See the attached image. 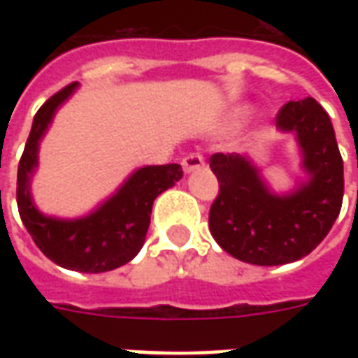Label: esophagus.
I'll use <instances>...</instances> for the list:
<instances>
[{"instance_id": "esophagus-1", "label": "esophagus", "mask_w": 358, "mask_h": 358, "mask_svg": "<svg viewBox=\"0 0 358 358\" xmlns=\"http://www.w3.org/2000/svg\"><path fill=\"white\" fill-rule=\"evenodd\" d=\"M182 166H184V171L186 172H194L197 169H201L205 166V159L199 151H192V153H187L184 159H182Z\"/></svg>"}]
</instances>
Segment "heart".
Segmentation results:
<instances>
[{
	"mask_svg": "<svg viewBox=\"0 0 358 358\" xmlns=\"http://www.w3.org/2000/svg\"><path fill=\"white\" fill-rule=\"evenodd\" d=\"M240 115H245V110H240Z\"/></svg>",
	"mask_w": 358,
	"mask_h": 358,
	"instance_id": "heart-1",
	"label": "heart"
}]
</instances>
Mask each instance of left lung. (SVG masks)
<instances>
[{
    "mask_svg": "<svg viewBox=\"0 0 358 358\" xmlns=\"http://www.w3.org/2000/svg\"><path fill=\"white\" fill-rule=\"evenodd\" d=\"M276 126L297 134L310 174L295 194H270L245 155L209 159L220 186L209 210L210 234L226 253L259 266L307 257L328 236L343 201V159L322 105L313 97L287 101L278 110Z\"/></svg>",
    "mask_w": 358,
    "mask_h": 358,
    "instance_id": "obj_1",
    "label": "left lung"
}]
</instances>
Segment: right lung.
Returning <instances> with one entry per match:
<instances>
[{
  "label": "right lung",
  "mask_w": 358,
  "mask_h": 358,
  "mask_svg": "<svg viewBox=\"0 0 358 358\" xmlns=\"http://www.w3.org/2000/svg\"><path fill=\"white\" fill-rule=\"evenodd\" d=\"M76 88V82L53 94L38 109L19 161L17 207L22 224L53 263L78 272H107L138 255L145 241L151 207L159 194L182 178L180 164H155L134 172L117 195L78 220H57L40 215L30 199V176L38 164V143L53 113Z\"/></svg>",
  "instance_id": "obj_1"
}]
</instances>
